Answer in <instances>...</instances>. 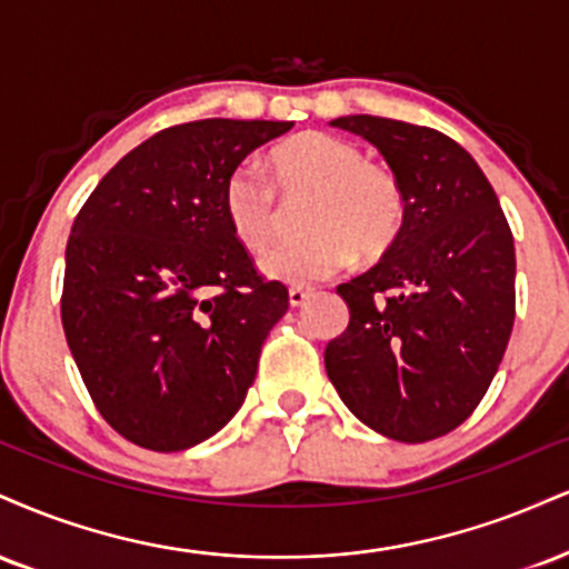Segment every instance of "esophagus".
I'll return each mask as SVG.
<instances>
[{
    "label": "esophagus",
    "mask_w": 569,
    "mask_h": 569,
    "mask_svg": "<svg viewBox=\"0 0 569 569\" xmlns=\"http://www.w3.org/2000/svg\"><path fill=\"white\" fill-rule=\"evenodd\" d=\"M307 299H310V289H299V286H293V289H289L291 307H302Z\"/></svg>",
    "instance_id": "1"
}]
</instances>
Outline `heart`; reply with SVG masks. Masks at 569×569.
<instances>
[{
    "mask_svg": "<svg viewBox=\"0 0 569 569\" xmlns=\"http://www.w3.org/2000/svg\"><path fill=\"white\" fill-rule=\"evenodd\" d=\"M267 172L238 167L222 184V209L236 241L249 251L270 246L278 230L280 196L310 193L305 207V238L286 241L262 257L264 276L307 286L328 278L360 257L387 251L406 219V193L387 163L362 159L345 137L299 132L267 153Z\"/></svg>",
    "mask_w": 569,
    "mask_h": 569,
    "instance_id": "1",
    "label": "heart"
}]
</instances>
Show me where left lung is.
<instances>
[{
    "mask_svg": "<svg viewBox=\"0 0 569 569\" xmlns=\"http://www.w3.org/2000/svg\"><path fill=\"white\" fill-rule=\"evenodd\" d=\"M406 193L387 254L339 286L347 331L326 371L362 423L400 442L453 432L480 406L515 326V238L477 161L437 129L341 116Z\"/></svg>",
    "mask_w": 569,
    "mask_h": 569,
    "instance_id": "1",
    "label": "left lung"
}]
</instances>
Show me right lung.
<instances>
[{"label": "right lung", "instance_id": "right-lung-1", "mask_svg": "<svg viewBox=\"0 0 569 569\" xmlns=\"http://www.w3.org/2000/svg\"><path fill=\"white\" fill-rule=\"evenodd\" d=\"M291 127L203 119L161 129L73 219L60 318L94 408L124 440L174 453L243 406L289 289L236 241L222 184Z\"/></svg>", "mask_w": 569, "mask_h": 569}]
</instances>
